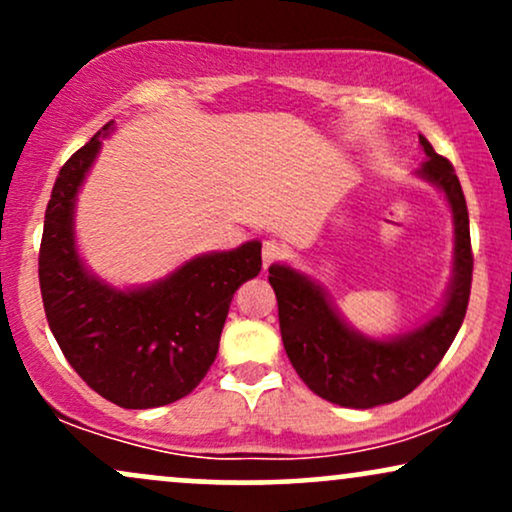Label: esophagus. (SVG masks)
Masks as SVG:
<instances>
[{
	"label": "esophagus",
	"mask_w": 512,
	"mask_h": 512,
	"mask_svg": "<svg viewBox=\"0 0 512 512\" xmlns=\"http://www.w3.org/2000/svg\"><path fill=\"white\" fill-rule=\"evenodd\" d=\"M281 252H284V248H281L276 240H264V245H262V267L267 269L269 264H272L276 257L281 255Z\"/></svg>",
	"instance_id": "esophagus-1"
}]
</instances>
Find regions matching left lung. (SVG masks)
I'll use <instances>...</instances> for the list:
<instances>
[{
	"label": "left lung",
	"mask_w": 512,
	"mask_h": 512,
	"mask_svg": "<svg viewBox=\"0 0 512 512\" xmlns=\"http://www.w3.org/2000/svg\"><path fill=\"white\" fill-rule=\"evenodd\" d=\"M419 144L426 161L416 175L443 192L455 238L448 291L421 325L392 337H370L346 322L313 276L286 262L269 267L286 356L315 395L339 407L373 409L407 397L438 366L467 313L474 264L467 202L448 158L438 156L426 137H419Z\"/></svg>",
	"instance_id": "8db88e82"
}]
</instances>
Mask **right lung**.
Returning <instances> with one entry per match:
<instances>
[{
	"mask_svg": "<svg viewBox=\"0 0 512 512\" xmlns=\"http://www.w3.org/2000/svg\"><path fill=\"white\" fill-rule=\"evenodd\" d=\"M108 122L64 163L45 211L40 293L50 330L81 380L125 409H154L202 383L240 284L262 269V243L202 252L163 279L113 286L93 274L76 243L79 192L101 154Z\"/></svg>",
	"mask_w": 512,
	"mask_h": 512,
	"instance_id": "1",
	"label": "right lung"
}]
</instances>
